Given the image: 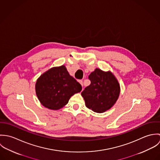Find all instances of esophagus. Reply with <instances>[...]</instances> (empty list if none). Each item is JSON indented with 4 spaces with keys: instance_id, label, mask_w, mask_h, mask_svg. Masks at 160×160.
Returning <instances> with one entry per match:
<instances>
[{
    "instance_id": "34e87169",
    "label": "esophagus",
    "mask_w": 160,
    "mask_h": 160,
    "mask_svg": "<svg viewBox=\"0 0 160 160\" xmlns=\"http://www.w3.org/2000/svg\"><path fill=\"white\" fill-rule=\"evenodd\" d=\"M78 82L81 84V86H83V82H82V80H79Z\"/></svg>"
}]
</instances>
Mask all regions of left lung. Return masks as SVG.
<instances>
[{"label": "left lung", "instance_id": "8db88e82", "mask_svg": "<svg viewBox=\"0 0 160 160\" xmlns=\"http://www.w3.org/2000/svg\"><path fill=\"white\" fill-rule=\"evenodd\" d=\"M91 84L81 92L86 106L93 112L102 113L110 110L120 93V85L110 71L96 68L89 76Z\"/></svg>", "mask_w": 160, "mask_h": 160}]
</instances>
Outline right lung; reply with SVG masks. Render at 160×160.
<instances>
[{"instance_id":"add662e5","label":"right lung","mask_w":160,"mask_h":160,"mask_svg":"<svg viewBox=\"0 0 160 160\" xmlns=\"http://www.w3.org/2000/svg\"><path fill=\"white\" fill-rule=\"evenodd\" d=\"M36 95L47 108L58 110L68 103L74 93L82 90L81 85L70 74L65 65L53 67L44 72L35 85Z\"/></svg>"}]
</instances>
